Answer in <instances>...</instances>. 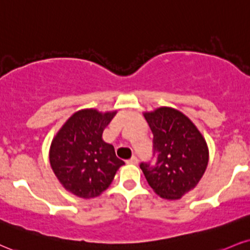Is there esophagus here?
<instances>
[{"instance_id": "obj_1", "label": "esophagus", "mask_w": 250, "mask_h": 250, "mask_svg": "<svg viewBox=\"0 0 250 250\" xmlns=\"http://www.w3.org/2000/svg\"><path fill=\"white\" fill-rule=\"evenodd\" d=\"M127 163H128V164H133V165H136V164L138 163V159H137V157H135V156H133V157H131L130 159H128V161H127Z\"/></svg>"}]
</instances>
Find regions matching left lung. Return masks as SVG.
<instances>
[{
  "instance_id": "1",
  "label": "left lung",
  "mask_w": 250,
  "mask_h": 250,
  "mask_svg": "<svg viewBox=\"0 0 250 250\" xmlns=\"http://www.w3.org/2000/svg\"><path fill=\"white\" fill-rule=\"evenodd\" d=\"M154 134V165L141 163L146 182L156 194L167 200L180 199L193 190L208 164V146L185 114L171 107L144 112Z\"/></svg>"
}]
</instances>
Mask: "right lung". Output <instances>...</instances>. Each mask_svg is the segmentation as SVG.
Returning a JSON list of instances; mask_svg holds the SVG:
<instances>
[{
    "label": "right lung",
    "instance_id": "1",
    "mask_svg": "<svg viewBox=\"0 0 250 250\" xmlns=\"http://www.w3.org/2000/svg\"><path fill=\"white\" fill-rule=\"evenodd\" d=\"M117 110H78L66 121L50 146V164L65 190L83 199L106 191L125 162L116 157L112 144L102 140L104 128Z\"/></svg>",
    "mask_w": 250,
    "mask_h": 250
}]
</instances>
